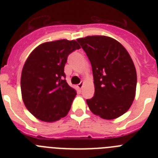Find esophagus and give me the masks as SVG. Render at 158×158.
<instances>
[{
	"mask_svg": "<svg viewBox=\"0 0 158 158\" xmlns=\"http://www.w3.org/2000/svg\"><path fill=\"white\" fill-rule=\"evenodd\" d=\"M83 85H84V82H81V83L78 84V85H77L78 89H82V87H83Z\"/></svg>",
	"mask_w": 158,
	"mask_h": 158,
	"instance_id": "34e87169",
	"label": "esophagus"
}]
</instances>
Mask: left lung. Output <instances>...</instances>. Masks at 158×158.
<instances>
[{"label": "left lung", "instance_id": "obj_1", "mask_svg": "<svg viewBox=\"0 0 158 158\" xmlns=\"http://www.w3.org/2000/svg\"><path fill=\"white\" fill-rule=\"evenodd\" d=\"M93 69L95 93L86 100L89 109L104 119H114L133 103L137 73L127 51L112 38L104 35L77 39Z\"/></svg>", "mask_w": 158, "mask_h": 158}]
</instances>
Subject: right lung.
Returning <instances> with one entry per match:
<instances>
[{"label": "right lung", "mask_w": 158, "mask_h": 158, "mask_svg": "<svg viewBox=\"0 0 158 158\" xmlns=\"http://www.w3.org/2000/svg\"><path fill=\"white\" fill-rule=\"evenodd\" d=\"M75 40H60L38 46L25 62L20 87L27 109L40 120L54 122L65 117L77 95L67 84V58L80 49Z\"/></svg>", "instance_id": "obj_1"}]
</instances>
